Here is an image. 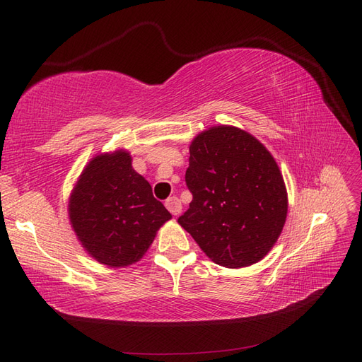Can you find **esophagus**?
<instances>
[{"mask_svg":"<svg viewBox=\"0 0 362 362\" xmlns=\"http://www.w3.org/2000/svg\"><path fill=\"white\" fill-rule=\"evenodd\" d=\"M166 208L173 216H178L182 210V205H181V201L177 198V196H170V198L166 201Z\"/></svg>","mask_w":362,"mask_h":362,"instance_id":"obj_1","label":"esophagus"}]
</instances>
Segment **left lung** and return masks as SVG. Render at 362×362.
Listing matches in <instances>:
<instances>
[{"label":"left lung","mask_w":362,"mask_h":362,"mask_svg":"<svg viewBox=\"0 0 362 362\" xmlns=\"http://www.w3.org/2000/svg\"><path fill=\"white\" fill-rule=\"evenodd\" d=\"M185 184L193 199L178 223L216 264L250 266L276 243L286 184L270 152L246 131L221 125L196 137Z\"/></svg>","instance_id":"left-lung-1"}]
</instances>
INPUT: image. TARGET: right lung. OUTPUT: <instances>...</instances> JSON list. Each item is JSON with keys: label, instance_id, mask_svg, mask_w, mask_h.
<instances>
[{"label": "right lung", "instance_id": "obj_1", "mask_svg": "<svg viewBox=\"0 0 362 362\" xmlns=\"http://www.w3.org/2000/svg\"><path fill=\"white\" fill-rule=\"evenodd\" d=\"M74 231L89 254L110 267L139 261L170 213L125 151L95 157L69 201Z\"/></svg>", "mask_w": 362, "mask_h": 362}]
</instances>
